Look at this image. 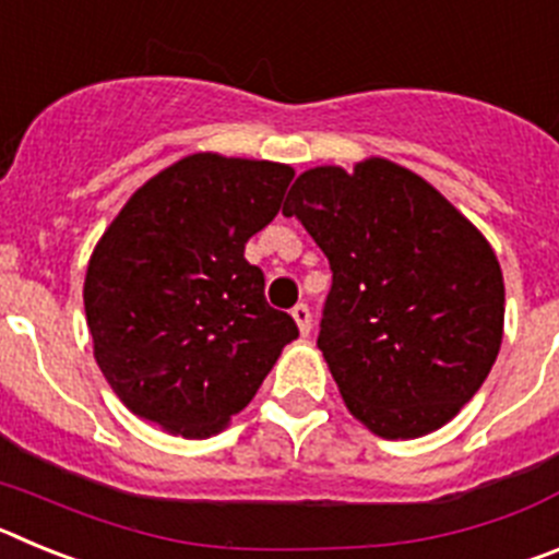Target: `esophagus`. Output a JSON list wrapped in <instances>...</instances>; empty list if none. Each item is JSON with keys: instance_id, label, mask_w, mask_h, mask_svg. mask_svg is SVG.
Here are the masks:
<instances>
[{"instance_id": "34e87169", "label": "esophagus", "mask_w": 559, "mask_h": 559, "mask_svg": "<svg viewBox=\"0 0 559 559\" xmlns=\"http://www.w3.org/2000/svg\"><path fill=\"white\" fill-rule=\"evenodd\" d=\"M290 316H294V322H296V328H299V333L310 335V328H313V319H310V308H308V305H296V308L290 310Z\"/></svg>"}]
</instances>
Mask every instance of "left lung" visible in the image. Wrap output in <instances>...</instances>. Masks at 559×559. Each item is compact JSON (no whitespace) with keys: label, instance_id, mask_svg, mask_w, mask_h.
Here are the masks:
<instances>
[{"label":"left lung","instance_id":"left-lung-1","mask_svg":"<svg viewBox=\"0 0 559 559\" xmlns=\"http://www.w3.org/2000/svg\"><path fill=\"white\" fill-rule=\"evenodd\" d=\"M296 215L333 269L319 349L349 414L383 439L451 423L503 338V274L487 237L408 167L380 156L305 170Z\"/></svg>","mask_w":559,"mask_h":559}]
</instances>
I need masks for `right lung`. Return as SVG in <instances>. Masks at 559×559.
Segmentation results:
<instances>
[{
  "label": "right lung",
  "instance_id": "1",
  "mask_svg": "<svg viewBox=\"0 0 559 559\" xmlns=\"http://www.w3.org/2000/svg\"><path fill=\"white\" fill-rule=\"evenodd\" d=\"M290 179L280 162L190 153L103 231L83 308L97 367L136 417L185 439L224 431L299 335L243 257Z\"/></svg>",
  "mask_w": 559,
  "mask_h": 559
}]
</instances>
